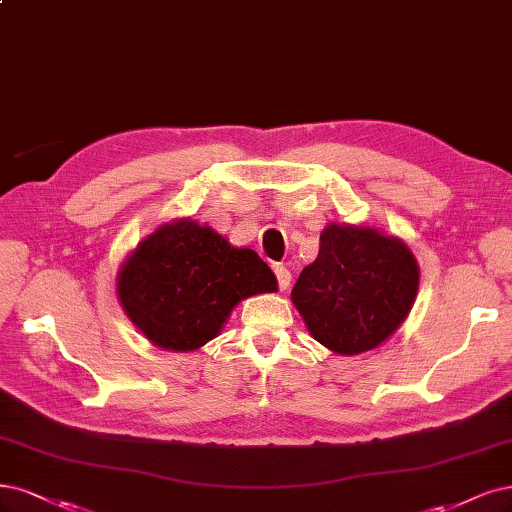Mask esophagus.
Instances as JSON below:
<instances>
[{
	"instance_id": "34e87169",
	"label": "esophagus",
	"mask_w": 512,
	"mask_h": 512,
	"mask_svg": "<svg viewBox=\"0 0 512 512\" xmlns=\"http://www.w3.org/2000/svg\"><path fill=\"white\" fill-rule=\"evenodd\" d=\"M275 277H277V284L279 290H286L292 281V273L284 267V264H275Z\"/></svg>"
}]
</instances>
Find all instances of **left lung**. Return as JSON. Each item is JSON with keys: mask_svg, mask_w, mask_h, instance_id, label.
<instances>
[{"mask_svg": "<svg viewBox=\"0 0 512 512\" xmlns=\"http://www.w3.org/2000/svg\"><path fill=\"white\" fill-rule=\"evenodd\" d=\"M419 267L407 243L377 228L328 224L320 254L298 275L292 303L311 337L334 354L379 347L415 303Z\"/></svg>", "mask_w": 512, "mask_h": 512, "instance_id": "8db88e82", "label": "left lung"}]
</instances>
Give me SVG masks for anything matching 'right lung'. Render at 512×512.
Returning <instances> with one entry per match:
<instances>
[{
    "label": "right lung",
    "instance_id": "add662e5",
    "mask_svg": "<svg viewBox=\"0 0 512 512\" xmlns=\"http://www.w3.org/2000/svg\"><path fill=\"white\" fill-rule=\"evenodd\" d=\"M120 305L144 337L167 351H195L218 337L243 298L277 292L254 250L233 248L195 220L158 226L122 264Z\"/></svg>",
    "mask_w": 512,
    "mask_h": 512
}]
</instances>
